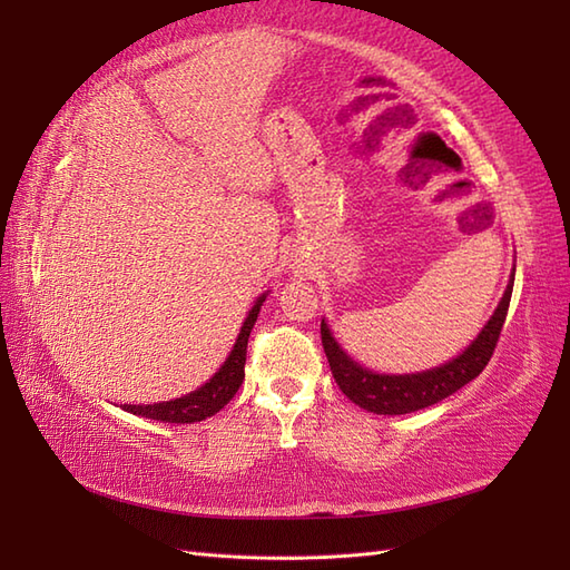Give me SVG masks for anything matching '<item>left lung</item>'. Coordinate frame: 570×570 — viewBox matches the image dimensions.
<instances>
[{
	"instance_id": "8db88e82",
	"label": "left lung",
	"mask_w": 570,
	"mask_h": 570,
	"mask_svg": "<svg viewBox=\"0 0 570 570\" xmlns=\"http://www.w3.org/2000/svg\"><path fill=\"white\" fill-rule=\"evenodd\" d=\"M512 286H514V274H512V282L507 284L504 296L500 301V306L494 308L492 318L488 321L485 328L480 331L475 341L463 350V353L453 357L451 362H445L441 367L416 372V374H377V372H370L367 367H360L357 362L350 355H345V350L335 343L328 323L321 321L323 350H325V357L331 362V372L337 386H341L350 402L382 416L411 414V411L443 402L445 396L455 394L460 386H465L468 382L475 380L482 370H485V365L494 353V345L500 341L507 311H510Z\"/></svg>"
}]
</instances>
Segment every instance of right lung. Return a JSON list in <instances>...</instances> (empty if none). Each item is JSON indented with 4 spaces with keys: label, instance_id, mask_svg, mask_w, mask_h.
Here are the masks:
<instances>
[{
    "label": "right lung",
    "instance_id": "obj_1",
    "mask_svg": "<svg viewBox=\"0 0 570 570\" xmlns=\"http://www.w3.org/2000/svg\"><path fill=\"white\" fill-rule=\"evenodd\" d=\"M266 294L257 298V304L252 306L247 313L245 323H242V331L235 341L233 353L227 355L225 365L217 370L213 377L205 382L200 390L190 392L180 399H171V402H159V404H125V411L129 414H137L144 419L164 421V423H196L217 414L229 399H233L239 390L242 380H245V360H247V341L254 328V321L259 316V308L264 304Z\"/></svg>",
    "mask_w": 570,
    "mask_h": 570
}]
</instances>
